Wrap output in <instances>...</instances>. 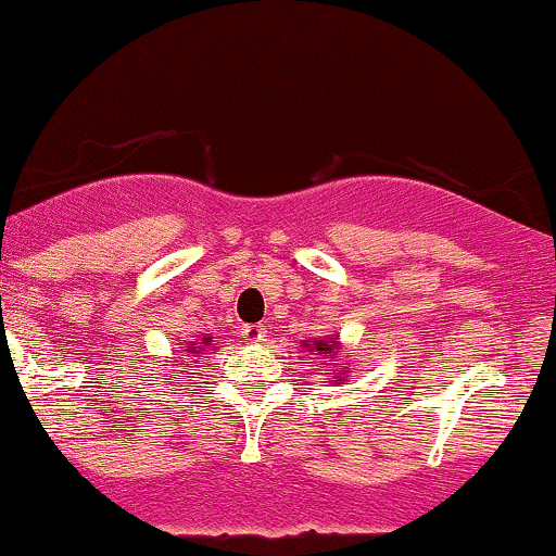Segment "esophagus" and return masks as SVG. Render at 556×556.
<instances>
[{"instance_id": "obj_1", "label": "esophagus", "mask_w": 556, "mask_h": 556, "mask_svg": "<svg viewBox=\"0 0 556 556\" xmlns=\"http://www.w3.org/2000/svg\"><path fill=\"white\" fill-rule=\"evenodd\" d=\"M241 338H244L247 343H263L267 341V328L265 325H244V328H241Z\"/></svg>"}]
</instances>
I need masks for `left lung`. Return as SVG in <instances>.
<instances>
[{"mask_svg":"<svg viewBox=\"0 0 556 556\" xmlns=\"http://www.w3.org/2000/svg\"><path fill=\"white\" fill-rule=\"evenodd\" d=\"M306 351H309V356H325L328 362H338V351H341V341L338 338H323V341H317V338H309V341L302 343ZM325 375L330 377V382L336 384H345L349 382V367H336V369H325Z\"/></svg>","mask_w":556,"mask_h":556,"instance_id":"left-lung-1","label":"left lung"}]
</instances>
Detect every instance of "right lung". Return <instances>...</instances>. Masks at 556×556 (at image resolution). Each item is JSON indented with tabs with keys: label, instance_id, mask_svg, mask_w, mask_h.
I'll return each mask as SVG.
<instances>
[{
	"label": "right lung",
	"instance_id": "obj_1",
	"mask_svg": "<svg viewBox=\"0 0 556 556\" xmlns=\"http://www.w3.org/2000/svg\"><path fill=\"white\" fill-rule=\"evenodd\" d=\"M207 349H211V351L218 349V345L213 343V338L207 336V332L200 338V341H189V343H187V354H189V356H200L202 351H207Z\"/></svg>",
	"mask_w": 556,
	"mask_h": 556
}]
</instances>
